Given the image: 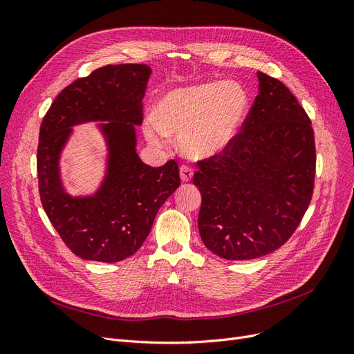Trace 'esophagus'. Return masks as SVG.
Segmentation results:
<instances>
[{
  "mask_svg": "<svg viewBox=\"0 0 354 354\" xmlns=\"http://www.w3.org/2000/svg\"><path fill=\"white\" fill-rule=\"evenodd\" d=\"M180 177L183 181H190L192 177H194V169L187 165H181L180 167Z\"/></svg>",
  "mask_w": 354,
  "mask_h": 354,
  "instance_id": "esophagus-1",
  "label": "esophagus"
}]
</instances>
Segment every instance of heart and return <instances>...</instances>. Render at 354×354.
Instances as JSON below:
<instances>
[{
  "label": "heart",
  "instance_id": "1",
  "mask_svg": "<svg viewBox=\"0 0 354 354\" xmlns=\"http://www.w3.org/2000/svg\"><path fill=\"white\" fill-rule=\"evenodd\" d=\"M246 113L248 94L241 84H198L165 94L156 118H147L145 134L156 147H168L169 136H176L190 158H209L234 142Z\"/></svg>",
  "mask_w": 354,
  "mask_h": 354
}]
</instances>
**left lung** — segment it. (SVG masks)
Returning <instances> with one entry per match:
<instances>
[{
    "label": "left lung",
    "instance_id": "8db88e82",
    "mask_svg": "<svg viewBox=\"0 0 354 354\" xmlns=\"http://www.w3.org/2000/svg\"><path fill=\"white\" fill-rule=\"evenodd\" d=\"M260 93L226 151L202 159L194 185L202 242L226 260H252L292 236L312 201V121L285 84L257 73Z\"/></svg>",
    "mask_w": 354,
    "mask_h": 354
}]
</instances>
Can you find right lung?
Masks as SVG:
<instances>
[{
  "mask_svg": "<svg viewBox=\"0 0 354 354\" xmlns=\"http://www.w3.org/2000/svg\"><path fill=\"white\" fill-rule=\"evenodd\" d=\"M152 69L125 63L93 71L63 88L39 128L37 151L42 208L68 248L84 260L116 263L133 255L152 229L160 205L180 186L174 159L149 167L136 152ZM100 120L109 169L91 197H71L61 185L58 159L73 124Z\"/></svg>",
  "mask_w": 354,
  "mask_h": 354,
  "instance_id": "right-lung-1",
  "label": "right lung"
}]
</instances>
